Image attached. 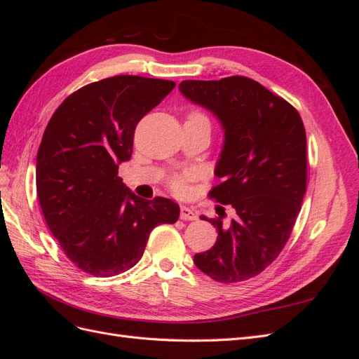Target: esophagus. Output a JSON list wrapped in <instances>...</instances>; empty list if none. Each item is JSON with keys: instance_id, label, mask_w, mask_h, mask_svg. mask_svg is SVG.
Segmentation results:
<instances>
[{"instance_id": "34e87169", "label": "esophagus", "mask_w": 359, "mask_h": 359, "mask_svg": "<svg viewBox=\"0 0 359 359\" xmlns=\"http://www.w3.org/2000/svg\"><path fill=\"white\" fill-rule=\"evenodd\" d=\"M181 220H189V222H193V220H198V214L194 212L193 210L187 208V206H181Z\"/></svg>"}]
</instances>
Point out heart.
Segmentation results:
<instances>
[{"label":"heart","mask_w":359,"mask_h":359,"mask_svg":"<svg viewBox=\"0 0 359 359\" xmlns=\"http://www.w3.org/2000/svg\"><path fill=\"white\" fill-rule=\"evenodd\" d=\"M187 121H194V123H208V118L205 116V114L199 112V111H191L187 116ZM210 124V123H208ZM191 178V173L186 172V173H181V175H173L170 178V186L173 189V191H182L184 187H186V181Z\"/></svg>","instance_id":"1"}]
</instances>
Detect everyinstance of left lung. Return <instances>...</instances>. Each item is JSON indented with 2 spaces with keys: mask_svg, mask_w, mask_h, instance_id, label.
<instances>
[{
  "mask_svg": "<svg viewBox=\"0 0 359 359\" xmlns=\"http://www.w3.org/2000/svg\"><path fill=\"white\" fill-rule=\"evenodd\" d=\"M180 91L222 123L220 182L210 198L235 211L231 223L223 222L224 211L201 217L219 236L194 264L220 283L245 281L274 262L295 226L307 189L306 128L295 107L245 76L182 81Z\"/></svg>",
  "mask_w": 359,
  "mask_h": 359,
  "instance_id": "1",
  "label": "left lung"
}]
</instances>
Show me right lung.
<instances>
[{
	"label": "right lung",
	"mask_w": 359,
	"mask_h": 359,
	"mask_svg": "<svg viewBox=\"0 0 359 359\" xmlns=\"http://www.w3.org/2000/svg\"><path fill=\"white\" fill-rule=\"evenodd\" d=\"M173 88L130 74L88 83L58 106L43 133L36 168L43 215L64 255L94 277L135 266L151 231L178 220V203L139 198L118 177L137 123Z\"/></svg>",
	"instance_id": "right-lung-1"
}]
</instances>
